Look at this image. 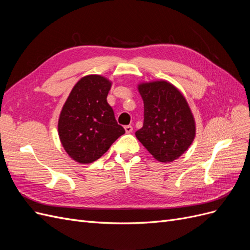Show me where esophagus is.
I'll return each instance as SVG.
<instances>
[{"label":"esophagus","mask_w":250,"mask_h":250,"mask_svg":"<svg viewBox=\"0 0 250 250\" xmlns=\"http://www.w3.org/2000/svg\"><path fill=\"white\" fill-rule=\"evenodd\" d=\"M124 128H125L126 133H130V132H132V130H133V127H132L131 125H126Z\"/></svg>","instance_id":"34e87169"}]
</instances>
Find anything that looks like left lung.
Returning <instances> with one entry per match:
<instances>
[{
	"label": "left lung",
	"instance_id": "obj_1",
	"mask_svg": "<svg viewBox=\"0 0 250 250\" xmlns=\"http://www.w3.org/2000/svg\"><path fill=\"white\" fill-rule=\"evenodd\" d=\"M138 89L144 101V124L135 137L158 162L177 160L196 134L195 120L186 98L165 80L141 83Z\"/></svg>",
	"mask_w": 250,
	"mask_h": 250
}]
</instances>
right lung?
<instances>
[{"label": "right lung", "instance_id": "1", "mask_svg": "<svg viewBox=\"0 0 250 250\" xmlns=\"http://www.w3.org/2000/svg\"><path fill=\"white\" fill-rule=\"evenodd\" d=\"M111 82L100 75L82 77L67 97L58 120L60 142L74 161L90 164L125 133L107 103Z\"/></svg>", "mask_w": 250, "mask_h": 250}]
</instances>
